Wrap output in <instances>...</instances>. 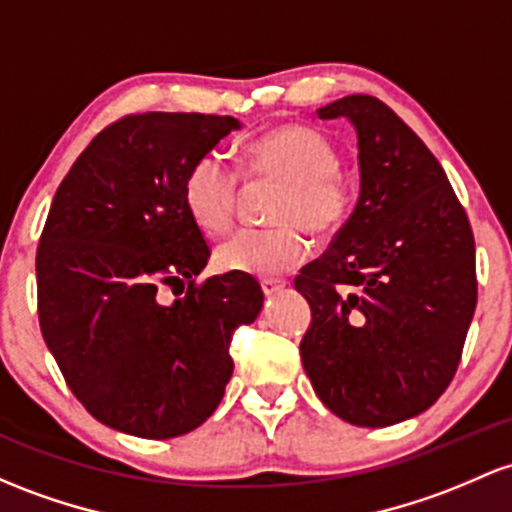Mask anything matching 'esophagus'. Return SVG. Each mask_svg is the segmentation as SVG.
<instances>
[{"instance_id":"obj_1","label":"esophagus","mask_w":512,"mask_h":512,"mask_svg":"<svg viewBox=\"0 0 512 512\" xmlns=\"http://www.w3.org/2000/svg\"><path fill=\"white\" fill-rule=\"evenodd\" d=\"M284 286H286V282H282V279H262V291H265V296L279 294Z\"/></svg>"}]
</instances>
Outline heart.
<instances>
[{"label":"heart","instance_id":"b5f03b06","mask_svg":"<svg viewBox=\"0 0 512 512\" xmlns=\"http://www.w3.org/2000/svg\"><path fill=\"white\" fill-rule=\"evenodd\" d=\"M340 153L323 133L308 126H277L247 145L245 174L282 184L265 230H240L216 250L223 272L274 277L306 257L303 230L318 238L335 235L355 209V189L340 174ZM240 177L218 153L196 157L182 184L184 209L206 235H223L235 221Z\"/></svg>","mask_w":512,"mask_h":512}]
</instances>
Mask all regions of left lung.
<instances>
[{"mask_svg":"<svg viewBox=\"0 0 512 512\" xmlns=\"http://www.w3.org/2000/svg\"><path fill=\"white\" fill-rule=\"evenodd\" d=\"M316 114L355 126L359 199L294 279L313 316L301 362L338 418L386 428L428 411L457 372L476 308L474 233L440 162L384 101L350 94Z\"/></svg>","mask_w":512,"mask_h":512,"instance_id":"8db88e82","label":"left lung"}]
</instances>
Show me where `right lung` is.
Wrapping results in <instances>:
<instances>
[{"instance_id":"add662e5","label":"right lung","mask_w":512,"mask_h":512,"mask_svg":"<svg viewBox=\"0 0 512 512\" xmlns=\"http://www.w3.org/2000/svg\"><path fill=\"white\" fill-rule=\"evenodd\" d=\"M238 128L216 114L123 116L84 148L50 204L36 252L43 340L77 401L126 435L199 428L233 374L235 328L262 311L245 274L196 284L211 250L182 199L192 162Z\"/></svg>"}]
</instances>
